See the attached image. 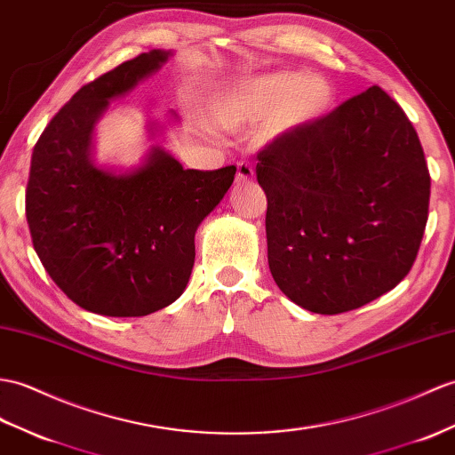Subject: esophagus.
I'll use <instances>...</instances> for the list:
<instances>
[{"label": "esophagus", "instance_id": "34e87169", "mask_svg": "<svg viewBox=\"0 0 455 455\" xmlns=\"http://www.w3.org/2000/svg\"><path fill=\"white\" fill-rule=\"evenodd\" d=\"M253 176H256V172H253V166L250 163H238L236 166V184H248L253 180Z\"/></svg>", "mask_w": 455, "mask_h": 455}]
</instances>
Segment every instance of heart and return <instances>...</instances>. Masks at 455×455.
Here are the masks:
<instances>
[{
	"instance_id": "heart-1",
	"label": "heart",
	"mask_w": 455,
	"mask_h": 455,
	"mask_svg": "<svg viewBox=\"0 0 455 455\" xmlns=\"http://www.w3.org/2000/svg\"><path fill=\"white\" fill-rule=\"evenodd\" d=\"M330 102L331 92L325 81L297 71H277L215 92L209 100V118L220 130L271 118L273 128L287 132L318 120Z\"/></svg>"
}]
</instances>
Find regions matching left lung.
Wrapping results in <instances>:
<instances>
[{"label": "left lung", "mask_w": 455, "mask_h": 455, "mask_svg": "<svg viewBox=\"0 0 455 455\" xmlns=\"http://www.w3.org/2000/svg\"><path fill=\"white\" fill-rule=\"evenodd\" d=\"M267 261L277 287L315 314L392 291L425 235L430 174L419 135L379 87L258 153Z\"/></svg>", "instance_id": "left-lung-1"}]
</instances>
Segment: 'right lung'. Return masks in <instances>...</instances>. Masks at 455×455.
Returning a JSON list of instances; mask_svg holds the SVG:
<instances>
[{
  "label": "right lung",
  "mask_w": 455,
  "mask_h": 455,
  "mask_svg": "<svg viewBox=\"0 0 455 455\" xmlns=\"http://www.w3.org/2000/svg\"><path fill=\"white\" fill-rule=\"evenodd\" d=\"M171 56L145 52L84 84L46 125L30 158L27 223L42 266L68 299L110 318L153 314L184 292L196 230L236 174V166L186 171L158 145L130 171L94 164V125L110 100ZM158 130L149 122L151 135Z\"/></svg>",
  "instance_id": "1"
}]
</instances>
